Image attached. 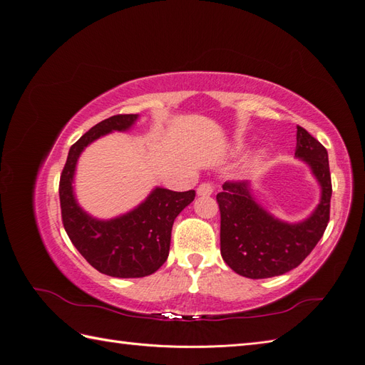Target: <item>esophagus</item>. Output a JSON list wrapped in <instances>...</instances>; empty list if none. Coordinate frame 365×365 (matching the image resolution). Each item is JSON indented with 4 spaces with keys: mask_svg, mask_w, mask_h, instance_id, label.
I'll use <instances>...</instances> for the list:
<instances>
[{
    "mask_svg": "<svg viewBox=\"0 0 365 365\" xmlns=\"http://www.w3.org/2000/svg\"><path fill=\"white\" fill-rule=\"evenodd\" d=\"M213 185L210 184V182H202L200 187H197L196 189V193L200 195V196H210L213 193Z\"/></svg>",
    "mask_w": 365,
    "mask_h": 365,
    "instance_id": "34e87169",
    "label": "esophagus"
}]
</instances>
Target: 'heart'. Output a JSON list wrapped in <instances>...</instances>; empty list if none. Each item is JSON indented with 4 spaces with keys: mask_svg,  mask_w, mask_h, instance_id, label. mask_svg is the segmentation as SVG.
<instances>
[{
    "mask_svg": "<svg viewBox=\"0 0 365 365\" xmlns=\"http://www.w3.org/2000/svg\"><path fill=\"white\" fill-rule=\"evenodd\" d=\"M259 158H260V155H257V157H256V160H259Z\"/></svg>",
    "mask_w": 365,
    "mask_h": 365,
    "instance_id": "b5f03b06",
    "label": "heart"
}]
</instances>
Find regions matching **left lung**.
Segmentation results:
<instances>
[{"mask_svg": "<svg viewBox=\"0 0 365 365\" xmlns=\"http://www.w3.org/2000/svg\"><path fill=\"white\" fill-rule=\"evenodd\" d=\"M295 157L309 164L322 187V200L303 222L288 224L269 215L247 181H227L216 201L220 210V254L228 267L248 279H269L300 264L323 237L330 216L329 157L326 148L297 126Z\"/></svg>", "mask_w": 365, "mask_h": 365, "instance_id": "left-lung-1", "label": "left lung"}]
</instances>
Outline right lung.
Returning <instances> with one entry per match:
<instances>
[{
  "mask_svg": "<svg viewBox=\"0 0 365 365\" xmlns=\"http://www.w3.org/2000/svg\"><path fill=\"white\" fill-rule=\"evenodd\" d=\"M137 118L118 114L93 126L70 148L59 181L62 222L73 245L98 272L120 279L146 277L168 260L173 220L195 200V190L157 187L132 212L109 220L90 216L77 204L73 180L82 150L109 132L128 130Z\"/></svg>",
  "mask_w": 365,
  "mask_h": 365,
  "instance_id": "right-lung-1",
  "label": "right lung"
}]
</instances>
